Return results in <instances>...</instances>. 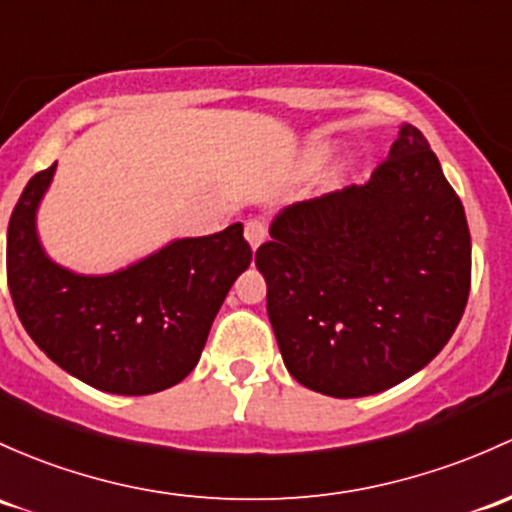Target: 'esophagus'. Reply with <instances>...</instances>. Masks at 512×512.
Wrapping results in <instances>:
<instances>
[{"label": "esophagus", "mask_w": 512, "mask_h": 512, "mask_svg": "<svg viewBox=\"0 0 512 512\" xmlns=\"http://www.w3.org/2000/svg\"><path fill=\"white\" fill-rule=\"evenodd\" d=\"M245 238H247V242H250L252 250H257V247H260L267 238L265 223H262V220H257V218L247 220V223H245Z\"/></svg>", "instance_id": "1"}]
</instances>
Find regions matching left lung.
Returning <instances> with one entry per match:
<instances>
[{
  "mask_svg": "<svg viewBox=\"0 0 512 512\" xmlns=\"http://www.w3.org/2000/svg\"><path fill=\"white\" fill-rule=\"evenodd\" d=\"M257 247L292 378L365 397L422 370L464 316L471 233L437 154L405 125L363 186L294 203Z\"/></svg>",
  "mask_w": 512,
  "mask_h": 512,
  "instance_id": "8db88e82",
  "label": "left lung"
}]
</instances>
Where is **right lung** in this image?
Listing matches in <instances>:
<instances>
[{"label": "right lung", "instance_id": "add662e5", "mask_svg": "<svg viewBox=\"0 0 512 512\" xmlns=\"http://www.w3.org/2000/svg\"><path fill=\"white\" fill-rule=\"evenodd\" d=\"M56 164L31 176L7 230V282L26 333L78 380L115 395L181 383L252 250L242 223L166 245L105 277L53 265L36 238V208Z\"/></svg>", "mask_w": 512, "mask_h": 512}]
</instances>
